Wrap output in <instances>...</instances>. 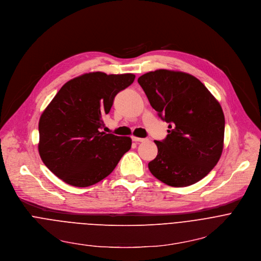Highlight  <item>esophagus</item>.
<instances>
[{"instance_id":"34e87169","label":"esophagus","mask_w":261,"mask_h":261,"mask_svg":"<svg viewBox=\"0 0 261 261\" xmlns=\"http://www.w3.org/2000/svg\"><path fill=\"white\" fill-rule=\"evenodd\" d=\"M132 139H133V141H134V142H136V143H139V142H145V141H146V139H145V138H138V137H136V136H133V137H132Z\"/></svg>"}]
</instances>
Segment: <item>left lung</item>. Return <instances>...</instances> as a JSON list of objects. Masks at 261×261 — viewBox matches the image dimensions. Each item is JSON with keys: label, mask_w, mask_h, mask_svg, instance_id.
<instances>
[{"label": "left lung", "mask_w": 261, "mask_h": 261, "mask_svg": "<svg viewBox=\"0 0 261 261\" xmlns=\"http://www.w3.org/2000/svg\"><path fill=\"white\" fill-rule=\"evenodd\" d=\"M138 83L169 123L166 139L154 141L158 155L148 164L151 174L175 188L198 182L214 169L223 151L221 105L197 77L182 71L158 69L141 75Z\"/></svg>", "instance_id": "8db88e82"}]
</instances>
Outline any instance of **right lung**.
Segmentation results:
<instances>
[{"label": "right lung", "instance_id": "1", "mask_svg": "<svg viewBox=\"0 0 261 261\" xmlns=\"http://www.w3.org/2000/svg\"><path fill=\"white\" fill-rule=\"evenodd\" d=\"M133 73L96 71L76 76L56 94L39 119L38 151L44 165L79 188L110 175L132 147L129 137L99 132L115 96L133 84Z\"/></svg>", "mask_w": 261, "mask_h": 261}]
</instances>
